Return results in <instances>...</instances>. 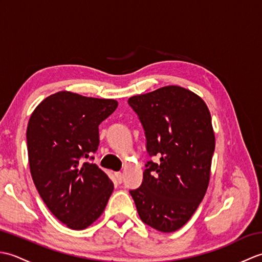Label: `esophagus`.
I'll return each instance as SVG.
<instances>
[{
    "instance_id": "34e87169",
    "label": "esophagus",
    "mask_w": 262,
    "mask_h": 262,
    "mask_svg": "<svg viewBox=\"0 0 262 262\" xmlns=\"http://www.w3.org/2000/svg\"><path fill=\"white\" fill-rule=\"evenodd\" d=\"M115 176H116L117 181H118L119 183H121V182H122V179H124V174H122L121 172H116Z\"/></svg>"
}]
</instances>
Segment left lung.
<instances>
[{"label": "left lung", "instance_id": "obj_1", "mask_svg": "<svg viewBox=\"0 0 262 262\" xmlns=\"http://www.w3.org/2000/svg\"><path fill=\"white\" fill-rule=\"evenodd\" d=\"M128 103L145 130L149 161L140 188L130 190L141 220L163 233L191 219L210 179L215 134L207 104L196 93L166 85L138 94Z\"/></svg>", "mask_w": 262, "mask_h": 262}]
</instances>
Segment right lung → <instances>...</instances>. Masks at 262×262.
Masks as SVG:
<instances>
[{
  "label": "right lung",
  "mask_w": 262,
  "mask_h": 262,
  "mask_svg": "<svg viewBox=\"0 0 262 262\" xmlns=\"http://www.w3.org/2000/svg\"><path fill=\"white\" fill-rule=\"evenodd\" d=\"M117 107L114 99L59 91L43 99L28 122L33 183L52 214L72 230L93 224L114 191L108 176L85 160L98 149L99 125Z\"/></svg>",
  "instance_id": "obj_1"
}]
</instances>
